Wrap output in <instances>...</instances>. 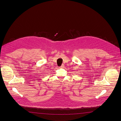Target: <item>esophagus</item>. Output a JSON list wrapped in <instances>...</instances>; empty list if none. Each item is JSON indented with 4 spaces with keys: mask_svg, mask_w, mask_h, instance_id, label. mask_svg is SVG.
Masks as SVG:
<instances>
[{
    "mask_svg": "<svg viewBox=\"0 0 121 121\" xmlns=\"http://www.w3.org/2000/svg\"><path fill=\"white\" fill-rule=\"evenodd\" d=\"M64 67V65H62L60 67V68H63Z\"/></svg>",
    "mask_w": 121,
    "mask_h": 121,
    "instance_id": "34e87169",
    "label": "esophagus"
}]
</instances>
